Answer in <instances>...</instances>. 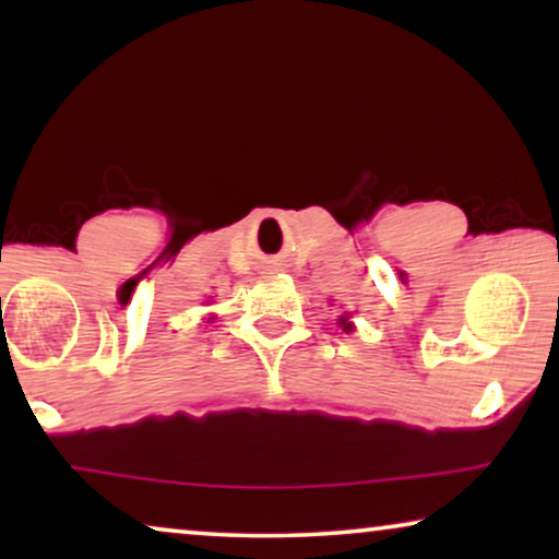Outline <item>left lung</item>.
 <instances>
[{"label": "left lung", "mask_w": 559, "mask_h": 559, "mask_svg": "<svg viewBox=\"0 0 559 559\" xmlns=\"http://www.w3.org/2000/svg\"><path fill=\"white\" fill-rule=\"evenodd\" d=\"M341 325H343V331H346V333L354 331V323H348V312H346V318H341Z\"/></svg>", "instance_id": "left-lung-1"}]
</instances>
